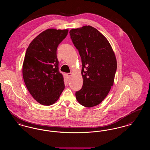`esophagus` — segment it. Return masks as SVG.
I'll return each instance as SVG.
<instances>
[{
    "label": "esophagus",
    "mask_w": 150,
    "mask_h": 150,
    "mask_svg": "<svg viewBox=\"0 0 150 150\" xmlns=\"http://www.w3.org/2000/svg\"><path fill=\"white\" fill-rule=\"evenodd\" d=\"M71 75H72V74L71 73V72H70V73H67V77L68 78H70L71 76Z\"/></svg>",
    "instance_id": "34e87169"
}]
</instances>
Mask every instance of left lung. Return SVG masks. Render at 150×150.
I'll list each match as a JSON object with an SVG mask.
<instances>
[{
	"mask_svg": "<svg viewBox=\"0 0 150 150\" xmlns=\"http://www.w3.org/2000/svg\"><path fill=\"white\" fill-rule=\"evenodd\" d=\"M69 33L82 62L83 84L75 96L81 105L93 107L105 98L113 85L116 58L107 38L96 28L85 25Z\"/></svg>",
	"mask_w": 150,
	"mask_h": 150,
	"instance_id": "1",
	"label": "left lung"
}]
</instances>
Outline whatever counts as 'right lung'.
Returning <instances> with one entry per match:
<instances>
[{
	"label": "right lung",
	"mask_w": 150,
	"mask_h": 150,
	"mask_svg": "<svg viewBox=\"0 0 150 150\" xmlns=\"http://www.w3.org/2000/svg\"><path fill=\"white\" fill-rule=\"evenodd\" d=\"M68 31L48 29L42 32L30 42L25 52L22 69L24 83L31 96L43 105L54 104L65 89L57 48Z\"/></svg>",
	"instance_id": "add662e5"
}]
</instances>
